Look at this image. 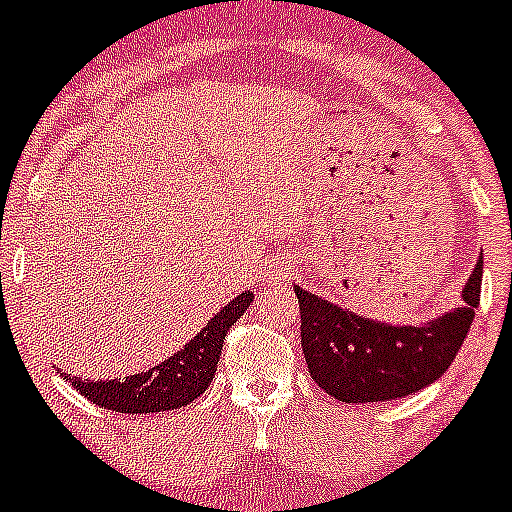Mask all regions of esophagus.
I'll return each mask as SVG.
<instances>
[{
	"label": "esophagus",
	"instance_id": "esophagus-1",
	"mask_svg": "<svg viewBox=\"0 0 512 512\" xmlns=\"http://www.w3.org/2000/svg\"><path fill=\"white\" fill-rule=\"evenodd\" d=\"M277 275H280L282 277V280H287V277H290L292 275V267L290 265H282V262H280V265H277Z\"/></svg>",
	"mask_w": 512,
	"mask_h": 512
}]
</instances>
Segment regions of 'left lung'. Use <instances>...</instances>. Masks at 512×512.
<instances>
[{"instance_id": "left-lung-1", "label": "left lung", "mask_w": 512, "mask_h": 512, "mask_svg": "<svg viewBox=\"0 0 512 512\" xmlns=\"http://www.w3.org/2000/svg\"><path fill=\"white\" fill-rule=\"evenodd\" d=\"M483 255L463 287V305L420 325L357 315L295 285L300 342L312 380L342 403H385L438 380L468 337L480 302Z\"/></svg>"}]
</instances>
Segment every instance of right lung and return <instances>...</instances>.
<instances>
[{"label":"right lung","mask_w":512,"mask_h":512,"mask_svg":"<svg viewBox=\"0 0 512 512\" xmlns=\"http://www.w3.org/2000/svg\"><path fill=\"white\" fill-rule=\"evenodd\" d=\"M252 300V290L240 292L230 305L207 320V325L182 350L147 372H135L124 380H79L67 372L62 375L84 398L114 413L142 415L185 408L210 388L227 330L245 315Z\"/></svg>","instance_id":"obj_1"}]
</instances>
